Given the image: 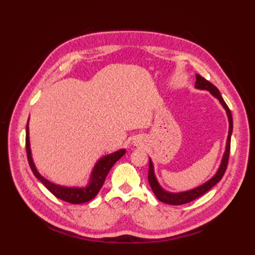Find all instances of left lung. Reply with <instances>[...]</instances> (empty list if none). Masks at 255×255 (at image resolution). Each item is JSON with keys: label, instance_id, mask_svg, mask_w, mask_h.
I'll use <instances>...</instances> for the list:
<instances>
[{"label": "left lung", "instance_id": "8db88e82", "mask_svg": "<svg viewBox=\"0 0 255 255\" xmlns=\"http://www.w3.org/2000/svg\"><path fill=\"white\" fill-rule=\"evenodd\" d=\"M195 88L199 90H207L210 92L211 95H214L216 99L221 103V105L224 106L226 110L227 116H228L229 121V132H228V139H227V144H226V151L223 156V160H221V163L217 173L210 178L209 181L204 183L203 185H200L196 188H193L191 191L186 192H180V193H170L164 191L163 188L160 186V184L156 180L155 174H154V169H153V163L151 159H149V173H148V180L150 183V186L152 188L154 195L156 196L160 202L169 204V205H183L192 202V200L198 198L202 196L206 192H208L209 189L215 186L221 178H223L225 172L227 170V165H228V160H229V154H230V140H231V133H232V128H234V123H232V115L229 110L228 105L226 104L223 96L220 95L219 90L216 88L214 84H211L209 81L204 79L202 75L196 74V82H195Z\"/></svg>", "mask_w": 255, "mask_h": 255}]
</instances>
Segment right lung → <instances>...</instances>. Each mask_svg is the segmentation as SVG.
I'll return each instance as SVG.
<instances>
[{
    "label": "right lung",
    "instance_id": "obj_1",
    "mask_svg": "<svg viewBox=\"0 0 255 255\" xmlns=\"http://www.w3.org/2000/svg\"><path fill=\"white\" fill-rule=\"evenodd\" d=\"M26 152H27V159H28V163L30 165V169L34 173V175L44 185L49 189V191L55 195L59 199H62L64 202L70 204H83L89 202V200L93 199L97 193L100 192L103 184L105 182V178L108 174V172L112 169V166L116 163V162L122 158V156L126 153V150L121 149L116 151V152L107 154L103 156L102 159L97 161L93 171H92L90 183L85 187H66L61 185H57L53 184L40 175V173L37 171L36 166L34 164V161L31 158V151H30V143H29V129H28V122H27L26 126Z\"/></svg>",
    "mask_w": 255,
    "mask_h": 255
}]
</instances>
